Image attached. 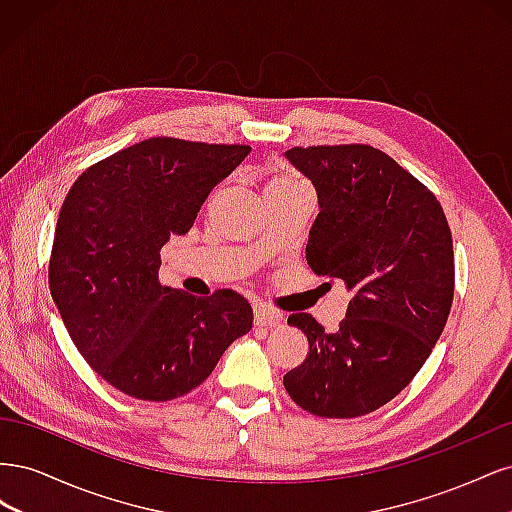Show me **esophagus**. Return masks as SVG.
Listing matches in <instances>:
<instances>
[{"instance_id": "obj_1", "label": "esophagus", "mask_w": 512, "mask_h": 512, "mask_svg": "<svg viewBox=\"0 0 512 512\" xmlns=\"http://www.w3.org/2000/svg\"><path fill=\"white\" fill-rule=\"evenodd\" d=\"M280 320H282V316L277 314V312H273L271 307H267V305H256V307H254V322H256V327L273 329V327H277V324H280Z\"/></svg>"}]
</instances>
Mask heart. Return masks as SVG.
Wrapping results in <instances>:
<instances>
[{
    "mask_svg": "<svg viewBox=\"0 0 512 512\" xmlns=\"http://www.w3.org/2000/svg\"><path fill=\"white\" fill-rule=\"evenodd\" d=\"M297 185H305L303 181H299L297 177L292 175H275L269 179L265 190H284V188H297Z\"/></svg>",
    "mask_w": 512,
    "mask_h": 512,
    "instance_id": "b5f03b06",
    "label": "heart"
}]
</instances>
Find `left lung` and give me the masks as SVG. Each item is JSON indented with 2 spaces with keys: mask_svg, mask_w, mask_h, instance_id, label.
<instances>
[{
  "mask_svg": "<svg viewBox=\"0 0 512 512\" xmlns=\"http://www.w3.org/2000/svg\"><path fill=\"white\" fill-rule=\"evenodd\" d=\"M286 158L318 194L307 265L352 299L337 333L312 314L288 318L309 352L284 386L316 416H363L406 389L442 335L455 292L451 228L438 198L376 147H292Z\"/></svg>",
  "mask_w": 512,
  "mask_h": 512,
  "instance_id": "8db88e82",
  "label": "left lung"
}]
</instances>
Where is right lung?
Returning a JSON list of instances; mask_svg holds the SVG:
<instances>
[{
	"mask_svg": "<svg viewBox=\"0 0 512 512\" xmlns=\"http://www.w3.org/2000/svg\"><path fill=\"white\" fill-rule=\"evenodd\" d=\"M250 151L156 136L89 166L70 188L49 286L74 346L117 391L177 399L252 329V305L239 292L200 299L158 280L162 245L192 228L211 190Z\"/></svg>",
	"mask_w": 512,
	"mask_h": 512,
	"instance_id": "right-lung-1",
	"label": "right lung"
}]
</instances>
